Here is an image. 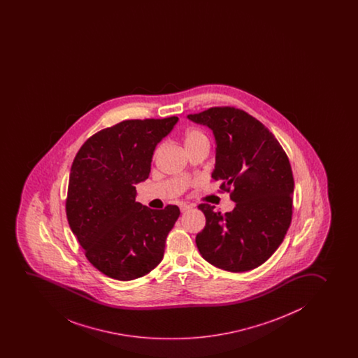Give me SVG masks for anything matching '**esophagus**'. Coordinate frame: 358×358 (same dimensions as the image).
Returning a JSON list of instances; mask_svg holds the SVG:
<instances>
[{"label": "esophagus", "mask_w": 358, "mask_h": 358, "mask_svg": "<svg viewBox=\"0 0 358 358\" xmlns=\"http://www.w3.org/2000/svg\"><path fill=\"white\" fill-rule=\"evenodd\" d=\"M192 206H189V204H186V203H181L180 204V209H181V212H187L188 209H191Z\"/></svg>", "instance_id": "obj_1"}]
</instances>
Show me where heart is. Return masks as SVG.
Returning <instances> with one entry per match:
<instances>
[{
	"label": "heart",
	"instance_id": "obj_1",
	"mask_svg": "<svg viewBox=\"0 0 358 358\" xmlns=\"http://www.w3.org/2000/svg\"><path fill=\"white\" fill-rule=\"evenodd\" d=\"M183 145L186 151L199 148V146H208L209 148V138L208 135L199 128H188L183 134ZM159 152V148L155 150V156Z\"/></svg>",
	"mask_w": 358,
	"mask_h": 358
}]
</instances>
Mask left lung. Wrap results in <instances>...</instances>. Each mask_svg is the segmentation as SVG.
Here are the masks:
<instances>
[{
	"instance_id": "1",
	"label": "left lung",
	"mask_w": 358,
	"mask_h": 358,
	"mask_svg": "<svg viewBox=\"0 0 358 358\" xmlns=\"http://www.w3.org/2000/svg\"><path fill=\"white\" fill-rule=\"evenodd\" d=\"M187 118L213 130L212 177L236 203L225 214L207 203L198 206L206 215L198 250L222 270H254L278 249L292 222L294 180L288 156L275 135L243 109L213 107Z\"/></svg>"
}]
</instances>
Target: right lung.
<instances>
[{"mask_svg": "<svg viewBox=\"0 0 358 358\" xmlns=\"http://www.w3.org/2000/svg\"><path fill=\"white\" fill-rule=\"evenodd\" d=\"M177 117L123 120L88 138L73 159L66 217L88 261L103 275L131 280L160 264L180 208L156 210L135 202L157 143Z\"/></svg>", "mask_w": 358, "mask_h": 358, "instance_id": "add662e5", "label": "right lung"}]
</instances>
